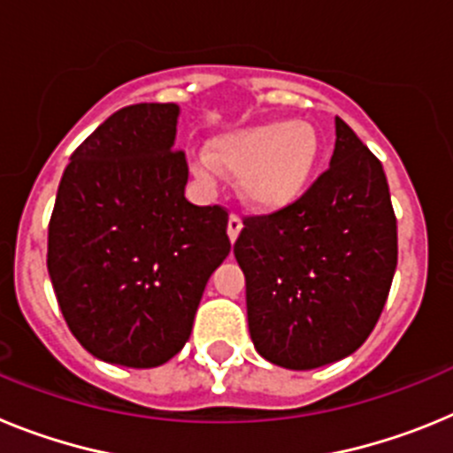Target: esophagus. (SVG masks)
<instances>
[{
    "label": "esophagus",
    "instance_id": "1",
    "mask_svg": "<svg viewBox=\"0 0 453 453\" xmlns=\"http://www.w3.org/2000/svg\"><path fill=\"white\" fill-rule=\"evenodd\" d=\"M240 231H242V219H240L238 215H231L229 224H226V234H229L231 242H235V238L240 235Z\"/></svg>",
    "mask_w": 453,
    "mask_h": 453
}]
</instances>
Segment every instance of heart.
I'll return each mask as SVG.
<instances>
[{
  "instance_id": "heart-1",
  "label": "heart",
  "mask_w": 453,
  "mask_h": 453,
  "mask_svg": "<svg viewBox=\"0 0 453 453\" xmlns=\"http://www.w3.org/2000/svg\"><path fill=\"white\" fill-rule=\"evenodd\" d=\"M322 138L308 122L267 119L215 135L192 170L202 181L240 177V199L258 213L297 203L313 183Z\"/></svg>"
}]
</instances>
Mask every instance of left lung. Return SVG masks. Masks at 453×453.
<instances>
[{"label":"left lung","instance_id":"obj_1","mask_svg":"<svg viewBox=\"0 0 453 453\" xmlns=\"http://www.w3.org/2000/svg\"><path fill=\"white\" fill-rule=\"evenodd\" d=\"M234 254L263 358L315 370L354 354L397 267V219L379 158L335 118L329 170L286 211L247 218Z\"/></svg>","mask_w":453,"mask_h":453}]
</instances>
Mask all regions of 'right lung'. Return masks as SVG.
Returning a JSON list of instances; mask_svg holds the SVG:
<instances>
[{"label":"right lung","instance_id":"add662e5","mask_svg":"<svg viewBox=\"0 0 453 453\" xmlns=\"http://www.w3.org/2000/svg\"><path fill=\"white\" fill-rule=\"evenodd\" d=\"M177 104L113 113L70 156L47 270L72 335L111 365L158 367L181 351L208 279L229 256V215L186 199Z\"/></svg>","mask_w":453,"mask_h":453}]
</instances>
